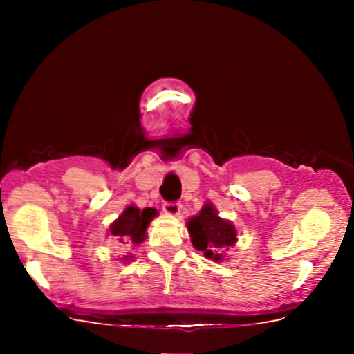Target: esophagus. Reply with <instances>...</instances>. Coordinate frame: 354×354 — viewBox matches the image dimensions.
Masks as SVG:
<instances>
[{
	"label": "esophagus",
	"instance_id": "obj_1",
	"mask_svg": "<svg viewBox=\"0 0 354 354\" xmlns=\"http://www.w3.org/2000/svg\"><path fill=\"white\" fill-rule=\"evenodd\" d=\"M181 203H165L162 209L165 215H169V217H178L181 214Z\"/></svg>",
	"mask_w": 354,
	"mask_h": 354
}]
</instances>
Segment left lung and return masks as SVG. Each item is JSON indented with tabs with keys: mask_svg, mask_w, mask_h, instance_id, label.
Masks as SVG:
<instances>
[{
	"mask_svg": "<svg viewBox=\"0 0 354 354\" xmlns=\"http://www.w3.org/2000/svg\"><path fill=\"white\" fill-rule=\"evenodd\" d=\"M187 231L194 248L214 262L223 261L226 251L237 242L236 226L221 218L211 201H206L201 211L187 220Z\"/></svg>",
	"mask_w": 354,
	"mask_h": 354,
	"instance_id": "left-lung-1",
	"label": "left lung"
}]
</instances>
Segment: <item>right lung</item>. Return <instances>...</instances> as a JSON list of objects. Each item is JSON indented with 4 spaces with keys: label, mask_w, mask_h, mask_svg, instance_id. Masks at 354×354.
<instances>
[{
    "label": "right lung",
    "mask_w": 354,
    "mask_h": 354,
    "mask_svg": "<svg viewBox=\"0 0 354 354\" xmlns=\"http://www.w3.org/2000/svg\"><path fill=\"white\" fill-rule=\"evenodd\" d=\"M158 217V211L154 207L139 209L134 205L124 207V211L118 215L109 225L107 236H111L117 243H122V247L136 250L147 239V230L151 220ZM134 259L133 253L120 257V261L128 263Z\"/></svg>",
    "instance_id": "obj_1"
}]
</instances>
